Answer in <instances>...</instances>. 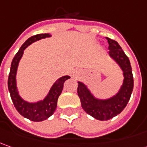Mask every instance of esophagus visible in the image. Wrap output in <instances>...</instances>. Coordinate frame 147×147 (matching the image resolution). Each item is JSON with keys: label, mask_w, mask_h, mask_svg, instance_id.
I'll use <instances>...</instances> for the list:
<instances>
[{"label": "esophagus", "mask_w": 147, "mask_h": 147, "mask_svg": "<svg viewBox=\"0 0 147 147\" xmlns=\"http://www.w3.org/2000/svg\"><path fill=\"white\" fill-rule=\"evenodd\" d=\"M80 71H78V70H76V71H74L73 73H72V77H78L80 75Z\"/></svg>", "instance_id": "34e87169"}]
</instances>
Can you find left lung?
<instances>
[{"instance_id": "left-lung-1", "label": "left lung", "mask_w": 147, "mask_h": 147, "mask_svg": "<svg viewBox=\"0 0 147 147\" xmlns=\"http://www.w3.org/2000/svg\"><path fill=\"white\" fill-rule=\"evenodd\" d=\"M109 56L123 71V84L119 91L108 98H98L83 82L78 81L77 94L84 111L98 120H108L119 115L127 106L134 89V77L129 58L117 41L107 38Z\"/></svg>"}]
</instances>
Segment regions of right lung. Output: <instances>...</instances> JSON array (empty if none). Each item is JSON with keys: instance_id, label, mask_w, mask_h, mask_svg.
<instances>
[{"instance_id": "add662e5", "label": "right lung", "mask_w": 147, "mask_h": 147, "mask_svg": "<svg viewBox=\"0 0 147 147\" xmlns=\"http://www.w3.org/2000/svg\"><path fill=\"white\" fill-rule=\"evenodd\" d=\"M50 36L51 35L49 33H45V34H38L28 38L23 44L18 53L15 54L14 58H13L10 67V71L8 78V89L16 110L23 117L35 122L45 120L53 114L57 107L58 97L60 96L63 89L64 82L67 80L71 78L69 76H63L58 78L53 83L47 95L43 99L36 102H28L19 95V92L17 87L16 76H17L18 64L23 57L24 50L34 42Z\"/></svg>"}]
</instances>
